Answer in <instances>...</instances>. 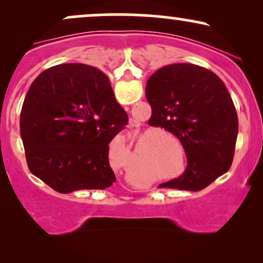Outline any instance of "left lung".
I'll use <instances>...</instances> for the list:
<instances>
[{"mask_svg": "<svg viewBox=\"0 0 263 263\" xmlns=\"http://www.w3.org/2000/svg\"><path fill=\"white\" fill-rule=\"evenodd\" d=\"M148 125L161 126L182 143L185 171L162 188L201 190L230 170L236 144V108L221 80L203 66L179 63L151 75Z\"/></svg>", "mask_w": 263, "mask_h": 263, "instance_id": "obj_1", "label": "left lung"}]
</instances>
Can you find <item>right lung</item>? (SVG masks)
Returning a JSON list of instances; mask_svg holds the SVG:
<instances>
[{"instance_id": "right-lung-1", "label": "right lung", "mask_w": 263, "mask_h": 263, "mask_svg": "<svg viewBox=\"0 0 263 263\" xmlns=\"http://www.w3.org/2000/svg\"><path fill=\"white\" fill-rule=\"evenodd\" d=\"M127 122L102 71L78 63L52 66L33 81L21 111L29 171L63 194L106 189L116 182L108 143Z\"/></svg>"}]
</instances>
